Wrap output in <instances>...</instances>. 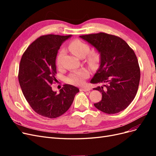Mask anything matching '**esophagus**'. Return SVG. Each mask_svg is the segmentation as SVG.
Instances as JSON below:
<instances>
[{"label": "esophagus", "instance_id": "esophagus-1", "mask_svg": "<svg viewBox=\"0 0 156 156\" xmlns=\"http://www.w3.org/2000/svg\"><path fill=\"white\" fill-rule=\"evenodd\" d=\"M80 90L81 91H84V92H88L90 90V88H80Z\"/></svg>", "mask_w": 156, "mask_h": 156}]
</instances>
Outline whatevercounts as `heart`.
<instances>
[{
    "label": "heart",
    "instance_id": "heart-1",
    "mask_svg": "<svg viewBox=\"0 0 156 156\" xmlns=\"http://www.w3.org/2000/svg\"><path fill=\"white\" fill-rule=\"evenodd\" d=\"M68 48L72 53L80 58L86 56V62L90 67H98L101 61V55L98 51H90V46L80 40H74L69 44ZM64 53V49H60L56 55V64L58 67L61 65V61ZM88 77V73L86 69H81L77 72H75L69 75L67 81L75 85H81L84 83L85 79Z\"/></svg>",
    "mask_w": 156,
    "mask_h": 156
}]
</instances>
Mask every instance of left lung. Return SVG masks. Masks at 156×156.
<instances>
[{"mask_svg":"<svg viewBox=\"0 0 156 156\" xmlns=\"http://www.w3.org/2000/svg\"><path fill=\"white\" fill-rule=\"evenodd\" d=\"M101 55L100 66L90 83L102 94L101 100L94 103L107 114L124 110L137 92L140 72L135 52L126 42L115 35L100 32L80 36Z\"/></svg>","mask_w":156,"mask_h":156,"instance_id":"8db88e82","label":"left lung"}]
</instances>
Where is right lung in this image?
<instances>
[{
  "label": "right lung",
  "instance_id": "1",
  "mask_svg": "<svg viewBox=\"0 0 156 156\" xmlns=\"http://www.w3.org/2000/svg\"><path fill=\"white\" fill-rule=\"evenodd\" d=\"M72 35L41 36L28 47L19 68L18 79L23 95L37 114L55 119L66 112L79 92L64 84L57 94L50 86L56 81V57L60 47Z\"/></svg>",
  "mask_w": 156,
  "mask_h": 156
}]
</instances>
